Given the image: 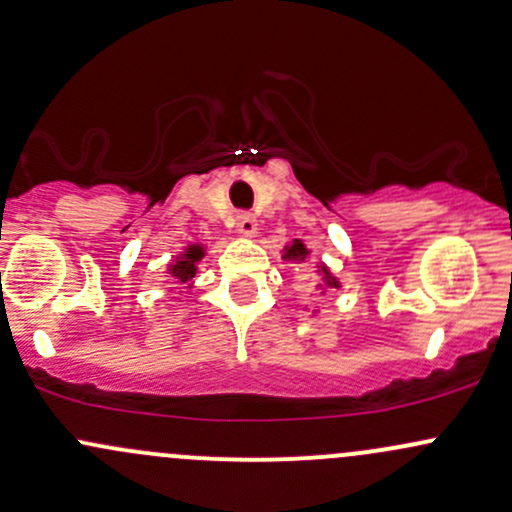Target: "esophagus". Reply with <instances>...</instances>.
<instances>
[{
  "mask_svg": "<svg viewBox=\"0 0 512 512\" xmlns=\"http://www.w3.org/2000/svg\"><path fill=\"white\" fill-rule=\"evenodd\" d=\"M236 232L241 236H254L256 234V219L251 214H239L236 217Z\"/></svg>",
  "mask_w": 512,
  "mask_h": 512,
  "instance_id": "esophagus-1",
  "label": "esophagus"
}]
</instances>
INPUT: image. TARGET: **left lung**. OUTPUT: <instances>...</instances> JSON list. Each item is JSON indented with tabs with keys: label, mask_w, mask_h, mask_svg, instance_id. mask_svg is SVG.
Returning a JSON list of instances; mask_svg holds the SVG:
<instances>
[{
	"label": "left lung",
	"mask_w": 512,
	"mask_h": 512,
	"mask_svg": "<svg viewBox=\"0 0 512 512\" xmlns=\"http://www.w3.org/2000/svg\"><path fill=\"white\" fill-rule=\"evenodd\" d=\"M307 256H310V249H307L305 244H302L300 239H293V244H288L283 249V258L285 261H295V263H302V261H307ZM317 276H320V288H322V293L327 288H339V280L332 276V271H329L327 266H324V263H317Z\"/></svg>",
	"instance_id": "left-lung-1"
}]
</instances>
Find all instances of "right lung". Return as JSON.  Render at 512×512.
Listing matches in <instances>:
<instances>
[{"instance_id": "right-lung-1", "label": "right lung", "mask_w": 512, "mask_h": 512, "mask_svg": "<svg viewBox=\"0 0 512 512\" xmlns=\"http://www.w3.org/2000/svg\"><path fill=\"white\" fill-rule=\"evenodd\" d=\"M202 258H205V246L188 244L183 254H178L168 263V273L173 278H178L180 283H185L188 288H192V280L197 276V263H200Z\"/></svg>"}]
</instances>
